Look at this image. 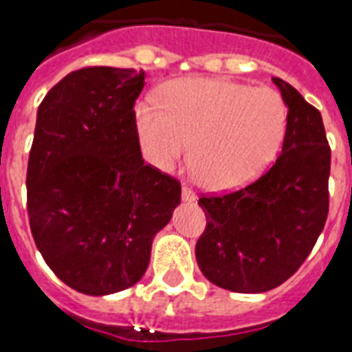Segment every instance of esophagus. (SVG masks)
I'll return each instance as SVG.
<instances>
[{
	"instance_id": "1",
	"label": "esophagus",
	"mask_w": 352,
	"mask_h": 352,
	"mask_svg": "<svg viewBox=\"0 0 352 352\" xmlns=\"http://www.w3.org/2000/svg\"><path fill=\"white\" fill-rule=\"evenodd\" d=\"M197 199V195L195 193H193V191L190 190V188H182V201H186V202H193Z\"/></svg>"
}]
</instances>
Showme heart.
I'll use <instances>...</instances> for the list:
<instances>
[{
  "label": "heart",
  "mask_w": 352,
  "mask_h": 352,
  "mask_svg": "<svg viewBox=\"0 0 352 352\" xmlns=\"http://www.w3.org/2000/svg\"><path fill=\"white\" fill-rule=\"evenodd\" d=\"M161 108H135L142 157L170 171L188 153L199 179L213 191L250 184L275 159L285 131V107L271 88L191 77L164 87Z\"/></svg>",
  "instance_id": "heart-1"
}]
</instances>
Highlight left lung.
I'll use <instances>...</instances> for the list:
<instances>
[{"label":"left lung","mask_w":352,"mask_h":352,"mask_svg":"<svg viewBox=\"0 0 352 352\" xmlns=\"http://www.w3.org/2000/svg\"><path fill=\"white\" fill-rule=\"evenodd\" d=\"M273 82L287 107L276 162L242 190L199 199L208 224L197 264L211 284L235 293H264L295 275L329 211L331 148L322 116L289 82Z\"/></svg>","instance_id":"1"}]
</instances>
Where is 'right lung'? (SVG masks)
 Segmentation results:
<instances>
[{
    "label": "right lung",
    "mask_w": 352,
    "mask_h": 352,
    "mask_svg": "<svg viewBox=\"0 0 352 352\" xmlns=\"http://www.w3.org/2000/svg\"><path fill=\"white\" fill-rule=\"evenodd\" d=\"M144 72L68 74L37 108L27 170L34 242L72 289L102 296L146 273L153 236L181 204V184L142 161L133 104Z\"/></svg>",
    "instance_id": "add662e5"
}]
</instances>
